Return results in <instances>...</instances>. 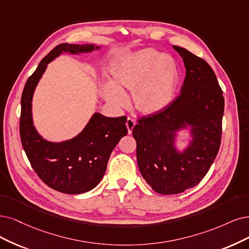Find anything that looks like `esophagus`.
<instances>
[{"mask_svg":"<svg viewBox=\"0 0 249 249\" xmlns=\"http://www.w3.org/2000/svg\"><path fill=\"white\" fill-rule=\"evenodd\" d=\"M126 126H127V129H128V133H131L133 127L135 126V120L131 117H128L127 121H126Z\"/></svg>","mask_w":249,"mask_h":249,"instance_id":"esophagus-1","label":"esophagus"}]
</instances>
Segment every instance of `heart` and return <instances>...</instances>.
Segmentation results:
<instances>
[{
  "label": "heart",
  "instance_id": "b5f03b06",
  "mask_svg": "<svg viewBox=\"0 0 249 249\" xmlns=\"http://www.w3.org/2000/svg\"><path fill=\"white\" fill-rule=\"evenodd\" d=\"M123 87L133 90V99L141 112H156L172 100L178 87L179 71L172 57L159 51L143 49L128 58L116 72ZM106 95L110 104L123 107L129 103L126 92L114 82L107 85Z\"/></svg>",
  "mask_w": 249,
  "mask_h": 249
}]
</instances>
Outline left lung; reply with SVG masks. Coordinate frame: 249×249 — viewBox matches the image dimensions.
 I'll list each match as a JSON object with an SVG mask.
<instances>
[{"mask_svg":"<svg viewBox=\"0 0 249 249\" xmlns=\"http://www.w3.org/2000/svg\"><path fill=\"white\" fill-rule=\"evenodd\" d=\"M186 67L180 94L161 110L139 119L132 134L142 178L164 195L195 187L208 172L219 150L225 99L213 70L197 55L173 46ZM187 121L195 141L183 154L173 148L174 132Z\"/></svg>","mask_w":249,"mask_h":249,"instance_id":"obj_1","label":"left lung"}]
</instances>
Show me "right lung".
Here are the masks:
<instances>
[{
  "label": "right lung",
  "mask_w": 249,
  "mask_h": 249,
  "mask_svg": "<svg viewBox=\"0 0 249 249\" xmlns=\"http://www.w3.org/2000/svg\"><path fill=\"white\" fill-rule=\"evenodd\" d=\"M94 48V45L89 44L57 45L27 79L21 95L19 133L27 159L42 181L64 194H82L98 185L107 170L110 153L127 134V118H107L96 113L75 139L52 143L44 141L33 126L32 98L47 64L61 52L82 53Z\"/></svg>",
  "instance_id": "right-lung-1"
}]
</instances>
